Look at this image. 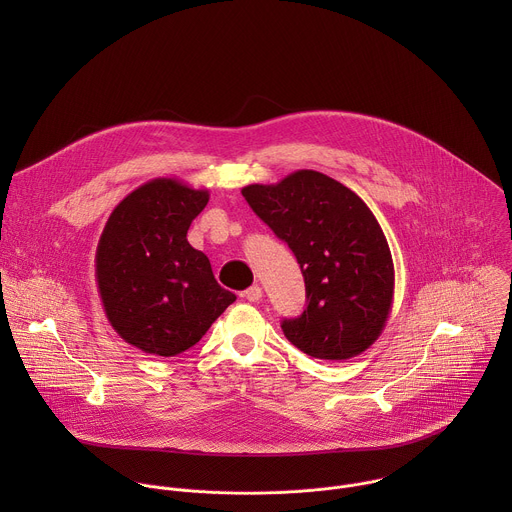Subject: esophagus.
Returning <instances> with one entry per match:
<instances>
[{
    "instance_id": "obj_1",
    "label": "esophagus",
    "mask_w": 512,
    "mask_h": 512,
    "mask_svg": "<svg viewBox=\"0 0 512 512\" xmlns=\"http://www.w3.org/2000/svg\"><path fill=\"white\" fill-rule=\"evenodd\" d=\"M243 298H245L247 302H259V300L263 298V289H261L259 285H251L249 289L243 291Z\"/></svg>"
}]
</instances>
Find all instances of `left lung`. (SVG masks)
I'll list each match as a JSON object with an SVG mask.
<instances>
[{
	"label": "left lung",
	"instance_id": "1",
	"mask_svg": "<svg viewBox=\"0 0 512 512\" xmlns=\"http://www.w3.org/2000/svg\"><path fill=\"white\" fill-rule=\"evenodd\" d=\"M241 192L294 251L306 281L308 306L281 322L285 338L322 360H346L375 344L391 314L395 267L371 208L316 170Z\"/></svg>",
	"mask_w": 512,
	"mask_h": 512
}]
</instances>
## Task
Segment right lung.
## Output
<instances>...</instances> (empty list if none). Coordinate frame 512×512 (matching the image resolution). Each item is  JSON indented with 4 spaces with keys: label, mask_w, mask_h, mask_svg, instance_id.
I'll return each instance as SVG.
<instances>
[{
    "label": "right lung",
    "mask_w": 512,
    "mask_h": 512,
    "mask_svg": "<svg viewBox=\"0 0 512 512\" xmlns=\"http://www.w3.org/2000/svg\"><path fill=\"white\" fill-rule=\"evenodd\" d=\"M206 202L208 190L154 178L107 218L95 255L99 296L113 330L143 352L188 350L237 300L186 239Z\"/></svg>",
    "instance_id": "add662e5"
}]
</instances>
